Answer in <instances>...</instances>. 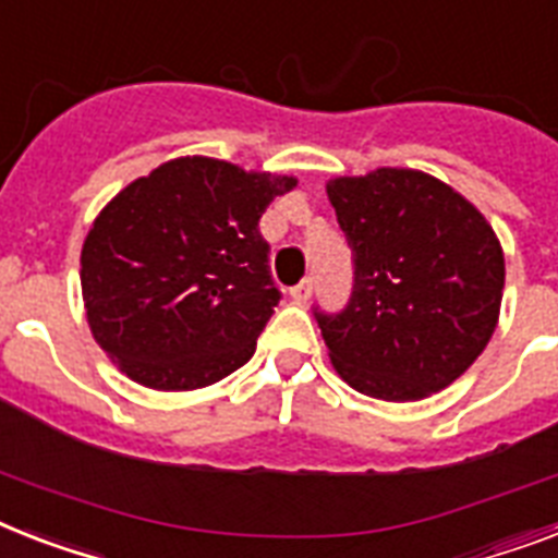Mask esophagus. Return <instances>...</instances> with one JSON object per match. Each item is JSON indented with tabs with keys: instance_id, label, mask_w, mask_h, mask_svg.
I'll return each instance as SVG.
<instances>
[{
	"instance_id": "obj_1",
	"label": "esophagus",
	"mask_w": 558,
	"mask_h": 558,
	"mask_svg": "<svg viewBox=\"0 0 558 558\" xmlns=\"http://www.w3.org/2000/svg\"><path fill=\"white\" fill-rule=\"evenodd\" d=\"M312 294V278H303L301 283H294L292 289H289V298H292L294 303H306L310 301Z\"/></svg>"
}]
</instances>
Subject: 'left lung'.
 Masks as SVG:
<instances>
[{
  "instance_id": "obj_1",
  "label": "left lung",
  "mask_w": 558,
  "mask_h": 558,
  "mask_svg": "<svg viewBox=\"0 0 558 558\" xmlns=\"http://www.w3.org/2000/svg\"><path fill=\"white\" fill-rule=\"evenodd\" d=\"M352 248V294L320 312L335 369L381 401H418L482 355L499 320L505 255L482 211L412 169L326 185Z\"/></svg>"
}]
</instances>
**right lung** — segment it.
<instances>
[{
    "label": "right lung",
    "instance_id": "right-lung-1",
    "mask_svg": "<svg viewBox=\"0 0 558 558\" xmlns=\"http://www.w3.org/2000/svg\"><path fill=\"white\" fill-rule=\"evenodd\" d=\"M294 177L180 157L125 185L83 246L90 332L151 389H197L255 355L280 301L260 217Z\"/></svg>",
    "mask_w": 558,
    "mask_h": 558
}]
</instances>
